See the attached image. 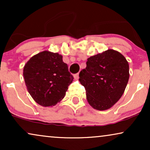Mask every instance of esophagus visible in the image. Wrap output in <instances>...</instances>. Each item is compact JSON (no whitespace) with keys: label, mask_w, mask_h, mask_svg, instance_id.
Wrapping results in <instances>:
<instances>
[{"label":"esophagus","mask_w":150,"mask_h":150,"mask_svg":"<svg viewBox=\"0 0 150 150\" xmlns=\"http://www.w3.org/2000/svg\"><path fill=\"white\" fill-rule=\"evenodd\" d=\"M74 77L75 79H79V73L76 74L74 75Z\"/></svg>","instance_id":"esophagus-1"}]
</instances>
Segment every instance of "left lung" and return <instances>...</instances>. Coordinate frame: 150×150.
<instances>
[{
    "label": "left lung",
    "instance_id": "obj_1",
    "mask_svg": "<svg viewBox=\"0 0 150 150\" xmlns=\"http://www.w3.org/2000/svg\"><path fill=\"white\" fill-rule=\"evenodd\" d=\"M79 74L87 100L98 110L111 108L122 97L129 80V64L117 51L109 49L87 59Z\"/></svg>",
    "mask_w": 150,
    "mask_h": 150
}]
</instances>
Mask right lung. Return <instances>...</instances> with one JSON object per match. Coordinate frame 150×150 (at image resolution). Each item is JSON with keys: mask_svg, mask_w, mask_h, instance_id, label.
<instances>
[{"mask_svg": "<svg viewBox=\"0 0 150 150\" xmlns=\"http://www.w3.org/2000/svg\"><path fill=\"white\" fill-rule=\"evenodd\" d=\"M58 53L43 51L26 63L23 76L27 90L37 103L52 106L64 98L73 76Z\"/></svg>", "mask_w": 150, "mask_h": 150, "instance_id": "obj_1", "label": "right lung"}]
</instances>
